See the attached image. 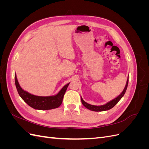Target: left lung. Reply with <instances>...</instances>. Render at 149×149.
Returning a JSON list of instances; mask_svg holds the SVG:
<instances>
[{
  "instance_id": "left-lung-1",
  "label": "left lung",
  "mask_w": 149,
  "mask_h": 149,
  "mask_svg": "<svg viewBox=\"0 0 149 149\" xmlns=\"http://www.w3.org/2000/svg\"><path fill=\"white\" fill-rule=\"evenodd\" d=\"M128 82H129V79H127V83H126V85H125V87L124 88V89L123 90V91L122 92V93L120 94L119 96L117 97L116 98H115L114 100H112L111 101L107 102V104L104 105H102V106H94V105H91L89 104H88L87 102H86L83 100V98L81 97V102L82 104H83V106L86 107L87 109L91 110V111H107V110H109L111 109V108L113 107L117 103H118L120 99L123 97V96L124 95V94L126 91V89L127 88V86H128Z\"/></svg>"
}]
</instances>
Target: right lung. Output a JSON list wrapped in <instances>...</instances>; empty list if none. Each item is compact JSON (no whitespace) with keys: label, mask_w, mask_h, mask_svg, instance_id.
Returning <instances> with one entry per match:
<instances>
[{"label":"right lung","mask_w":149,"mask_h":149,"mask_svg":"<svg viewBox=\"0 0 149 149\" xmlns=\"http://www.w3.org/2000/svg\"><path fill=\"white\" fill-rule=\"evenodd\" d=\"M15 83L20 96L29 106L35 109L49 110L59 107L62 103L65 93L70 83L63 88L56 95L53 96H37L33 95L22 89L17 81L15 74Z\"/></svg>","instance_id":"obj_1"}]
</instances>
